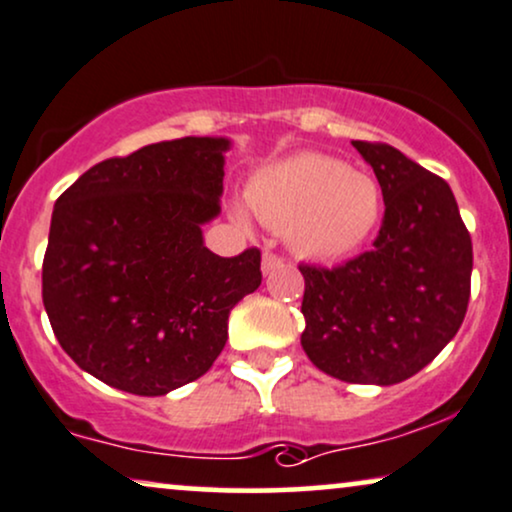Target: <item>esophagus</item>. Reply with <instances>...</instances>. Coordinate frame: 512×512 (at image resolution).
<instances>
[{
    "label": "esophagus",
    "instance_id": "34e87169",
    "mask_svg": "<svg viewBox=\"0 0 512 512\" xmlns=\"http://www.w3.org/2000/svg\"><path fill=\"white\" fill-rule=\"evenodd\" d=\"M282 266V261L280 258H277L275 254H270V251H266V254H263V258H261V270H263V275H270V273H275L277 268Z\"/></svg>",
    "mask_w": 512,
    "mask_h": 512
}]
</instances>
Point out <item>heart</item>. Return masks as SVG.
Masks as SVG:
<instances>
[{
    "label": "heart",
    "instance_id": "obj_1",
    "mask_svg": "<svg viewBox=\"0 0 512 512\" xmlns=\"http://www.w3.org/2000/svg\"><path fill=\"white\" fill-rule=\"evenodd\" d=\"M246 206L263 225L287 232L296 256L334 263L356 254L380 227L384 197L372 175L325 154H294L251 175ZM235 218L246 216L235 208Z\"/></svg>",
    "mask_w": 512,
    "mask_h": 512
}]
</instances>
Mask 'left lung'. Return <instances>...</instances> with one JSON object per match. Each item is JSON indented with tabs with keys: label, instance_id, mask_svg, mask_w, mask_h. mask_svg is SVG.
Segmentation results:
<instances>
[{
	"label": "left lung",
	"instance_id": "1",
	"mask_svg": "<svg viewBox=\"0 0 512 512\" xmlns=\"http://www.w3.org/2000/svg\"><path fill=\"white\" fill-rule=\"evenodd\" d=\"M384 197L380 235L344 266H301V346L325 375L399 384L456 337L470 299L472 242L451 187L389 144L353 140Z\"/></svg>",
	"mask_w": 512,
	"mask_h": 512
}]
</instances>
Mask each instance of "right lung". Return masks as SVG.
<instances>
[{
	"mask_svg": "<svg viewBox=\"0 0 512 512\" xmlns=\"http://www.w3.org/2000/svg\"><path fill=\"white\" fill-rule=\"evenodd\" d=\"M227 137H180L106 159L56 199L42 301L61 349L113 389L163 396L199 380L227 318L261 285V254L216 256Z\"/></svg>",
	"mask_w": 512,
	"mask_h": 512,
	"instance_id": "obj_1",
	"label": "right lung"
}]
</instances>
